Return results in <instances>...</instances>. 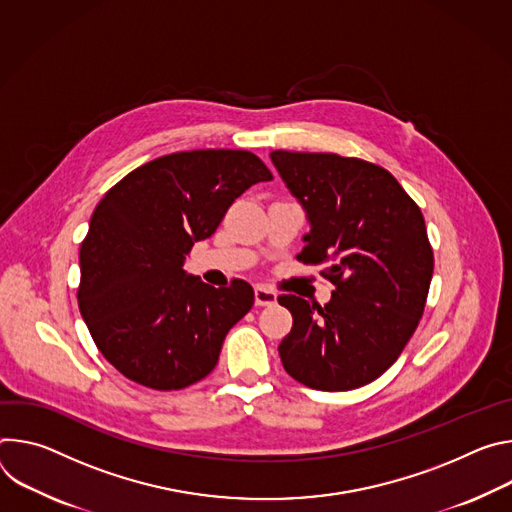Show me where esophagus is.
<instances>
[{"instance_id": "obj_1", "label": "esophagus", "mask_w": 512, "mask_h": 512, "mask_svg": "<svg viewBox=\"0 0 512 512\" xmlns=\"http://www.w3.org/2000/svg\"><path fill=\"white\" fill-rule=\"evenodd\" d=\"M254 299H256L258 307H272L276 303V293L266 289V287H262V285H258L254 289Z\"/></svg>"}]
</instances>
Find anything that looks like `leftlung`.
<instances>
[{
    "mask_svg": "<svg viewBox=\"0 0 512 512\" xmlns=\"http://www.w3.org/2000/svg\"><path fill=\"white\" fill-rule=\"evenodd\" d=\"M270 158L311 221L297 260L325 264L319 274L335 287L323 307L278 297L293 315L282 366L317 390L364 386L399 360L423 317L433 276L423 213L374 162L289 150Z\"/></svg>",
    "mask_w": 512,
    "mask_h": 512,
    "instance_id": "1",
    "label": "left lung"
}]
</instances>
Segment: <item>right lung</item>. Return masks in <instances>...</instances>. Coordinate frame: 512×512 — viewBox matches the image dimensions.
Wrapping results in <instances>:
<instances>
[{
  "label": "right lung",
  "instance_id": "1",
  "mask_svg": "<svg viewBox=\"0 0 512 512\" xmlns=\"http://www.w3.org/2000/svg\"><path fill=\"white\" fill-rule=\"evenodd\" d=\"M262 181L272 173L248 150L175 152L138 166L97 203L79 250L77 301L97 350L126 378L181 390L215 368L254 289L242 278L209 287L183 264Z\"/></svg>",
  "mask_w": 512,
  "mask_h": 512
}]
</instances>
